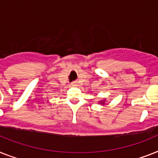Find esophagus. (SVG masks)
Listing matches in <instances>:
<instances>
[{"label": "esophagus", "instance_id": "obj_1", "mask_svg": "<svg viewBox=\"0 0 158 158\" xmlns=\"http://www.w3.org/2000/svg\"><path fill=\"white\" fill-rule=\"evenodd\" d=\"M71 85H72V86H77V82L76 81L72 82Z\"/></svg>", "mask_w": 158, "mask_h": 158}]
</instances>
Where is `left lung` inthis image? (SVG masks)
Wrapping results in <instances>:
<instances>
[{
  "label": "left lung",
  "instance_id": "1",
  "mask_svg": "<svg viewBox=\"0 0 158 158\" xmlns=\"http://www.w3.org/2000/svg\"><path fill=\"white\" fill-rule=\"evenodd\" d=\"M101 104L104 105V104H105V102H104V101H101Z\"/></svg>",
  "mask_w": 158,
  "mask_h": 158
}]
</instances>
